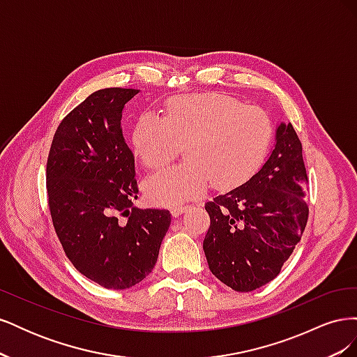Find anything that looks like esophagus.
<instances>
[{
	"label": "esophagus",
	"mask_w": 357,
	"mask_h": 357,
	"mask_svg": "<svg viewBox=\"0 0 357 357\" xmlns=\"http://www.w3.org/2000/svg\"><path fill=\"white\" fill-rule=\"evenodd\" d=\"M188 210V205L185 204H180V205H174V207H171V214L174 215V218H178L181 213H185Z\"/></svg>",
	"instance_id": "1"
}]
</instances>
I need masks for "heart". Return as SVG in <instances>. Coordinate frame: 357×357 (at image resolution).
Returning a JSON list of instances; mask_svg holds the SVG:
<instances>
[{
	"label": "heart",
	"instance_id": "obj_1",
	"mask_svg": "<svg viewBox=\"0 0 357 357\" xmlns=\"http://www.w3.org/2000/svg\"><path fill=\"white\" fill-rule=\"evenodd\" d=\"M135 156L150 169L177 156L144 181L146 197L160 205L178 204L205 192L213 181L228 189L244 183L261 167L273 142V123L259 107L223 93H195L168 102L165 117L144 113L134 125Z\"/></svg>",
	"mask_w": 357,
	"mask_h": 357
}]
</instances>
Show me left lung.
<instances>
[{
	"instance_id": "left-lung-1",
	"label": "left lung",
	"mask_w": 357,
	"mask_h": 357,
	"mask_svg": "<svg viewBox=\"0 0 357 357\" xmlns=\"http://www.w3.org/2000/svg\"><path fill=\"white\" fill-rule=\"evenodd\" d=\"M307 186L302 144L294 126L282 122L264 165L205 204L210 228L202 247L210 271L236 291L274 280L305 229Z\"/></svg>"
}]
</instances>
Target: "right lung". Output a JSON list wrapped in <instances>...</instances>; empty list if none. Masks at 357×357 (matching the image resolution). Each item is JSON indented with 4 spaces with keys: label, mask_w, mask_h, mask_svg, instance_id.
Instances as JSON below:
<instances>
[{
    "label": "right lung",
    "mask_w": 357,
    "mask_h": 357,
    "mask_svg": "<svg viewBox=\"0 0 357 357\" xmlns=\"http://www.w3.org/2000/svg\"><path fill=\"white\" fill-rule=\"evenodd\" d=\"M138 89L91 93L59 123L46 186L53 226L79 273L105 289H128L152 273L169 228L168 210L138 208L135 164L122 113Z\"/></svg>",
    "instance_id": "1"
}]
</instances>
